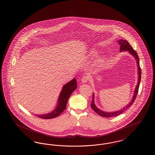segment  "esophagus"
Instances as JSON below:
<instances>
[{
  "mask_svg": "<svg viewBox=\"0 0 155 155\" xmlns=\"http://www.w3.org/2000/svg\"><path fill=\"white\" fill-rule=\"evenodd\" d=\"M88 80H89V77H88L87 75H84L81 78V81L83 83H86Z\"/></svg>",
  "mask_w": 155,
  "mask_h": 155,
  "instance_id": "obj_1",
  "label": "esophagus"
}]
</instances>
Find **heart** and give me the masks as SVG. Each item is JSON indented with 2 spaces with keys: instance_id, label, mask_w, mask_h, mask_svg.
<instances>
[{
  "instance_id": "1",
  "label": "heart",
  "mask_w": 155,
  "mask_h": 155,
  "mask_svg": "<svg viewBox=\"0 0 155 155\" xmlns=\"http://www.w3.org/2000/svg\"><path fill=\"white\" fill-rule=\"evenodd\" d=\"M96 53V52H92V54H94ZM103 61V59L101 58H99L97 61V63H96V64H98V65H101L102 64V62Z\"/></svg>"
}]
</instances>
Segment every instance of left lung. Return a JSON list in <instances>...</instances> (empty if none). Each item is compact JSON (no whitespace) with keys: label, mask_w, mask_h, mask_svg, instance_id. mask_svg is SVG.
Instances as JSON below:
<instances>
[{"label":"left lung","mask_w":155,"mask_h":155,"mask_svg":"<svg viewBox=\"0 0 155 155\" xmlns=\"http://www.w3.org/2000/svg\"><path fill=\"white\" fill-rule=\"evenodd\" d=\"M119 44L120 45V51H127L128 52H130L133 56H134V57L135 58V59H136L137 63V66H138V81L137 85L135 91H134V96L133 97L131 100V101H130V103L127 105H126L124 108H122L120 110H119L116 112H106L103 111L101 110H100L99 109H98L96 105L94 103V94H93V100L92 101L91 103V107L93 109L94 112H96L98 115H99L101 117H116L117 115H119L121 114H122L124 111H125L126 110H127L131 105L133 104V103L134 102L135 100L136 99L137 95L138 92V89H139V86H140V83L141 81V69L140 66V61H139V58L138 55L137 54L136 52L134 50V49L132 48V47L130 45L129 43L127 41L124 40H119Z\"/></svg>","instance_id":"left-lung-1"}]
</instances>
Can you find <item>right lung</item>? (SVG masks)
Listing matches in <instances>:
<instances>
[{
  "mask_svg": "<svg viewBox=\"0 0 155 155\" xmlns=\"http://www.w3.org/2000/svg\"><path fill=\"white\" fill-rule=\"evenodd\" d=\"M77 87V81L75 78L63 87L61 93L60 94L58 100V105L55 110L48 114H44L41 115H37V117L38 118H42L44 119H49L55 118L56 117L59 116L62 112H63L66 109L68 99L71 93H73V92L76 89Z\"/></svg>",
  "mask_w": 155,
  "mask_h": 155,
  "instance_id": "right-lung-1",
  "label": "right lung"
}]
</instances>
